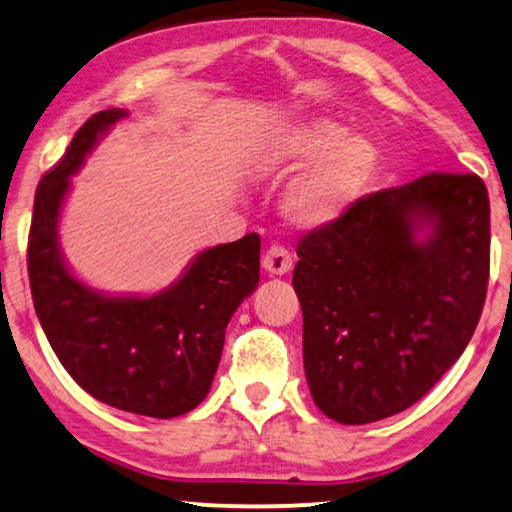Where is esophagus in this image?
<instances>
[{"mask_svg": "<svg viewBox=\"0 0 512 512\" xmlns=\"http://www.w3.org/2000/svg\"><path fill=\"white\" fill-rule=\"evenodd\" d=\"M262 266L266 273H271V276H285V273L292 269L290 250L273 243V246L266 248V253L262 255Z\"/></svg>", "mask_w": 512, "mask_h": 512, "instance_id": "obj_1", "label": "esophagus"}]
</instances>
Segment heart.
Here are the masks:
<instances>
[{
  "mask_svg": "<svg viewBox=\"0 0 512 512\" xmlns=\"http://www.w3.org/2000/svg\"><path fill=\"white\" fill-rule=\"evenodd\" d=\"M311 160V169L285 199L287 218L299 227H322L341 218L369 183L378 153L366 136L345 134L336 120L315 118L280 134L262 157V171L280 176Z\"/></svg>",
  "mask_w": 512,
  "mask_h": 512,
  "instance_id": "1",
  "label": "heart"
}]
</instances>
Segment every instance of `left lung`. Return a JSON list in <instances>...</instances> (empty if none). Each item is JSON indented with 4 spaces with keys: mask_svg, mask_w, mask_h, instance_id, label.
Listing matches in <instances>:
<instances>
[{
    "mask_svg": "<svg viewBox=\"0 0 512 512\" xmlns=\"http://www.w3.org/2000/svg\"><path fill=\"white\" fill-rule=\"evenodd\" d=\"M430 227L427 240L416 232ZM313 401L369 424L420 401L478 327L489 280V199L475 174L431 171L357 199L297 246Z\"/></svg>",
    "mask_w": 512,
    "mask_h": 512,
    "instance_id": "1",
    "label": "left lung"
}]
</instances>
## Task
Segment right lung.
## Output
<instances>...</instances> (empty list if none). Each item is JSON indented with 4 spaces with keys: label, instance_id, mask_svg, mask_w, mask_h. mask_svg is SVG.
<instances>
[{
    "label": "right lung",
    "instance_id": "1",
    "mask_svg": "<svg viewBox=\"0 0 512 512\" xmlns=\"http://www.w3.org/2000/svg\"><path fill=\"white\" fill-rule=\"evenodd\" d=\"M125 111L85 120L62 160L39 181L27 241L34 311L69 376L113 408L178 417L197 408L218 371L225 329L259 283V234L194 257L190 269L153 297H104L71 276L57 243L69 176Z\"/></svg>",
    "mask_w": 512,
    "mask_h": 512
}]
</instances>
